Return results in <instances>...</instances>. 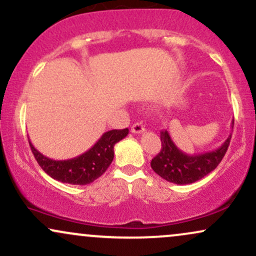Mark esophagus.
<instances>
[{
    "label": "esophagus",
    "mask_w": 256,
    "mask_h": 256,
    "mask_svg": "<svg viewBox=\"0 0 256 256\" xmlns=\"http://www.w3.org/2000/svg\"><path fill=\"white\" fill-rule=\"evenodd\" d=\"M144 131H146L144 126L140 124V122H136V124L132 125V128H131L132 134H143Z\"/></svg>",
    "instance_id": "34e87169"
}]
</instances>
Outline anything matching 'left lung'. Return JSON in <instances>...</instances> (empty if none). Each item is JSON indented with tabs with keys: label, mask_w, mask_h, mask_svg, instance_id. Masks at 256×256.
Returning a JSON list of instances; mask_svg holds the SVG:
<instances>
[{
	"label": "left lung",
	"mask_w": 256,
	"mask_h": 256,
	"mask_svg": "<svg viewBox=\"0 0 256 256\" xmlns=\"http://www.w3.org/2000/svg\"><path fill=\"white\" fill-rule=\"evenodd\" d=\"M231 128H234V120ZM160 138L162 146L160 152L152 160V168L167 182L185 185L195 183L216 168L228 150L231 134L219 148L194 155L180 150L167 130L160 132Z\"/></svg>",
	"instance_id": "1"
}]
</instances>
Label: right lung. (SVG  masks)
<instances>
[{"instance_id":"1","label":"right lung","mask_w":256,"mask_h":256,"mask_svg":"<svg viewBox=\"0 0 256 256\" xmlns=\"http://www.w3.org/2000/svg\"><path fill=\"white\" fill-rule=\"evenodd\" d=\"M128 134V128L104 132L89 150L68 160H52L40 152L28 140L38 165L52 179L74 185H86L101 177L113 161L114 146Z\"/></svg>"}]
</instances>
